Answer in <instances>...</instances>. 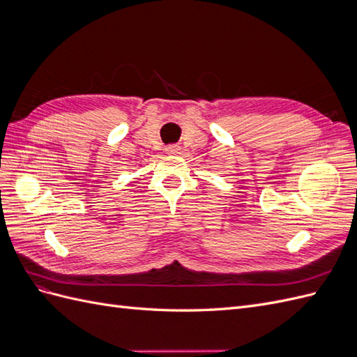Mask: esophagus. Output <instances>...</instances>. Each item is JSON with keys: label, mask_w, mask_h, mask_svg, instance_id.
<instances>
[{"label": "esophagus", "mask_w": 357, "mask_h": 357, "mask_svg": "<svg viewBox=\"0 0 357 357\" xmlns=\"http://www.w3.org/2000/svg\"><path fill=\"white\" fill-rule=\"evenodd\" d=\"M180 150H181V147L177 146V144H171V146H167V147H165V152H167L168 155H178Z\"/></svg>", "instance_id": "1"}]
</instances>
